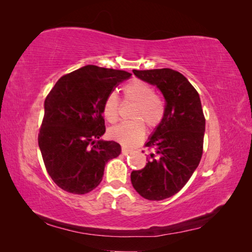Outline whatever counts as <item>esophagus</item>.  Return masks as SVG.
Wrapping results in <instances>:
<instances>
[{"instance_id": "1", "label": "esophagus", "mask_w": 252, "mask_h": 252, "mask_svg": "<svg viewBox=\"0 0 252 252\" xmlns=\"http://www.w3.org/2000/svg\"><path fill=\"white\" fill-rule=\"evenodd\" d=\"M121 152H122L123 156H127L131 151L127 150V149H126V148H122V151H121Z\"/></svg>"}]
</instances>
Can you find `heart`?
<instances>
[{
	"mask_svg": "<svg viewBox=\"0 0 252 252\" xmlns=\"http://www.w3.org/2000/svg\"><path fill=\"white\" fill-rule=\"evenodd\" d=\"M123 93L126 102L134 103L130 113L132 120L111 127L109 135L125 147H133L144 138L146 125L149 129H155L162 122L165 105L161 96L155 93V89L142 80L130 81L123 88ZM120 101L116 93H109L102 104V113L105 120L116 123L120 118Z\"/></svg>",
	"mask_w": 252,
	"mask_h": 252,
	"instance_id": "obj_1",
	"label": "heart"
}]
</instances>
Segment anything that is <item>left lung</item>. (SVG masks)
<instances>
[{
	"mask_svg": "<svg viewBox=\"0 0 252 252\" xmlns=\"http://www.w3.org/2000/svg\"><path fill=\"white\" fill-rule=\"evenodd\" d=\"M157 85L165 99L164 118L146 147L152 149L146 167L131 172L132 186L148 200H163L179 192L198 168L203 151L206 119L197 90L185 75L171 69L133 70Z\"/></svg>",
	"mask_w": 252,
	"mask_h": 252,
	"instance_id": "obj_1",
	"label": "left lung"
}]
</instances>
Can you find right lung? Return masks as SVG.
Segmentation results:
<instances>
[{"label": "right lung", "instance_id": "1", "mask_svg": "<svg viewBox=\"0 0 252 252\" xmlns=\"http://www.w3.org/2000/svg\"><path fill=\"white\" fill-rule=\"evenodd\" d=\"M126 71L87 65L61 76L44 101L39 147L49 176L66 192L84 194L100 185L105 163L121 152L105 132L102 104Z\"/></svg>", "mask_w": 252, "mask_h": 252}]
</instances>
